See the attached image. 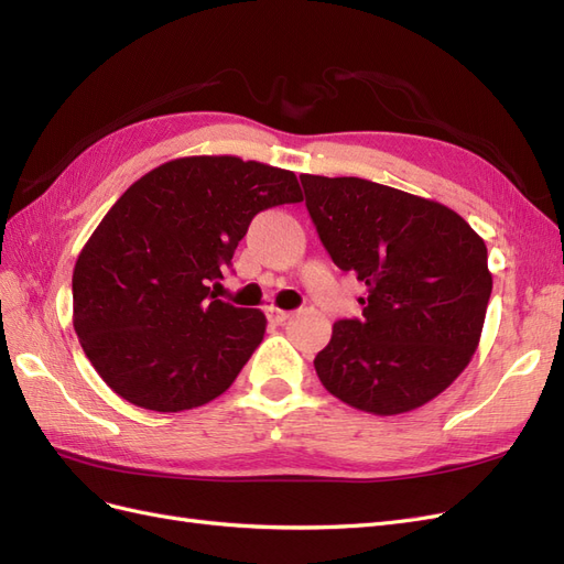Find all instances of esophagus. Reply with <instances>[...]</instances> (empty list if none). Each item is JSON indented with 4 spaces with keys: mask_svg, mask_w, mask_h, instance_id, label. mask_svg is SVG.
Returning a JSON list of instances; mask_svg holds the SVG:
<instances>
[{
    "mask_svg": "<svg viewBox=\"0 0 564 564\" xmlns=\"http://www.w3.org/2000/svg\"><path fill=\"white\" fill-rule=\"evenodd\" d=\"M265 313H268V319L275 322V324H282V322H286L289 317H292V313L282 311V308H275V305H270V308H268Z\"/></svg>",
    "mask_w": 564,
    "mask_h": 564,
    "instance_id": "1",
    "label": "esophagus"
}]
</instances>
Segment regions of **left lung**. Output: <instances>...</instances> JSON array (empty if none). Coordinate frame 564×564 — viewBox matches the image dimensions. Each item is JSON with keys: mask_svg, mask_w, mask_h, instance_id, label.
Masks as SVG:
<instances>
[{"mask_svg": "<svg viewBox=\"0 0 564 564\" xmlns=\"http://www.w3.org/2000/svg\"><path fill=\"white\" fill-rule=\"evenodd\" d=\"M332 261L367 284L360 319H338L315 357L334 398L377 416L431 402L480 344L491 272L487 247L433 199L355 176H301Z\"/></svg>", "mask_w": 564, "mask_h": 564, "instance_id": "obj_1", "label": "left lung"}]
</instances>
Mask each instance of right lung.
I'll return each mask as SVG.
<instances>
[{"instance_id":"right-lung-1","label":"right lung","mask_w":564,"mask_h":564,"mask_svg":"<svg viewBox=\"0 0 564 564\" xmlns=\"http://www.w3.org/2000/svg\"><path fill=\"white\" fill-rule=\"evenodd\" d=\"M294 172L232 155L178 158L135 181L77 256L73 324L119 398L152 412L216 400L265 315L216 299L251 218L301 202Z\"/></svg>"}]
</instances>
